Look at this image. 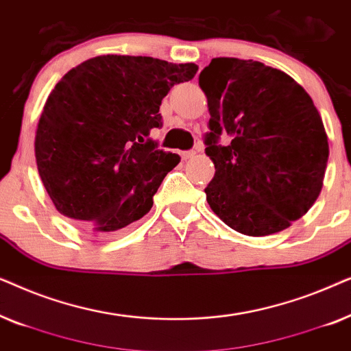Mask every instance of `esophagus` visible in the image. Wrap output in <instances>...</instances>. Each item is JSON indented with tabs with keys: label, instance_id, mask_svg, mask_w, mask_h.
<instances>
[{
	"label": "esophagus",
	"instance_id": "obj_1",
	"mask_svg": "<svg viewBox=\"0 0 351 351\" xmlns=\"http://www.w3.org/2000/svg\"><path fill=\"white\" fill-rule=\"evenodd\" d=\"M180 156L182 160H190V158L195 156V152L193 150H189V152H180Z\"/></svg>",
	"mask_w": 351,
	"mask_h": 351
}]
</instances>
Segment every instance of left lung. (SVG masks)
<instances>
[{
    "label": "left lung",
    "instance_id": "left-lung-1",
    "mask_svg": "<svg viewBox=\"0 0 351 351\" xmlns=\"http://www.w3.org/2000/svg\"><path fill=\"white\" fill-rule=\"evenodd\" d=\"M208 97L206 155L215 166L206 199L247 237L281 232L308 213L323 189L329 143L313 100L285 71L217 57L199 73ZM222 133L232 142L218 143Z\"/></svg>",
    "mask_w": 351,
    "mask_h": 351
}]
</instances>
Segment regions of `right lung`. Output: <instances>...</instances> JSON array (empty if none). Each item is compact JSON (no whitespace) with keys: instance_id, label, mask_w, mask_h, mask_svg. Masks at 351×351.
<instances>
[{"instance_id":"obj_1","label":"right lung","mask_w":351,"mask_h":351,"mask_svg":"<svg viewBox=\"0 0 351 351\" xmlns=\"http://www.w3.org/2000/svg\"><path fill=\"white\" fill-rule=\"evenodd\" d=\"M195 64L142 56H99L64 75L38 123L35 156L43 185L62 215L95 233L142 219L162 179L179 165L158 150L160 105Z\"/></svg>"}]
</instances>
